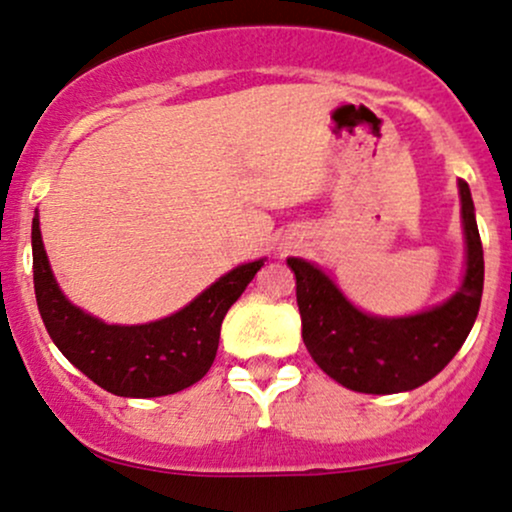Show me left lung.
<instances>
[{
	"label": "left lung",
	"instance_id": "1",
	"mask_svg": "<svg viewBox=\"0 0 512 512\" xmlns=\"http://www.w3.org/2000/svg\"><path fill=\"white\" fill-rule=\"evenodd\" d=\"M465 275L446 302L410 316H374L354 306L326 270L287 258L297 278L302 338L314 362L340 386L390 395L424 386L446 369L477 321L484 290V251L467 182H458Z\"/></svg>",
	"mask_w": 512,
	"mask_h": 512
}]
</instances>
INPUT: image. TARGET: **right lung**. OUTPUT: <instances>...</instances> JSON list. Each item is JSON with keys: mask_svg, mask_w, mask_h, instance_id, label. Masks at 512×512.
Returning a JSON list of instances; mask_svg holds the SVG:
<instances>
[{"mask_svg": "<svg viewBox=\"0 0 512 512\" xmlns=\"http://www.w3.org/2000/svg\"><path fill=\"white\" fill-rule=\"evenodd\" d=\"M30 242L35 299L52 342L78 371L119 398H160L201 381L218 352L222 318L266 261L232 268L170 316L119 326L86 314L59 290L42 244L38 210Z\"/></svg>", "mask_w": 512, "mask_h": 512, "instance_id": "1", "label": "right lung"}]
</instances>
